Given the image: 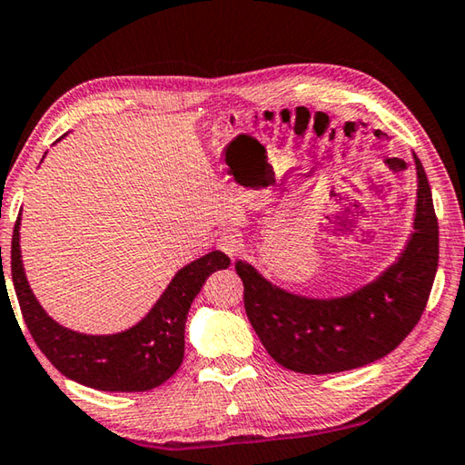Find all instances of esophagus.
I'll return each mask as SVG.
<instances>
[{"mask_svg":"<svg viewBox=\"0 0 465 465\" xmlns=\"http://www.w3.org/2000/svg\"><path fill=\"white\" fill-rule=\"evenodd\" d=\"M241 247H242L241 241L234 237V234H231V232H226V234H223V237L218 239V249L223 251V253H226L231 259H234V257L241 253Z\"/></svg>","mask_w":465,"mask_h":465,"instance_id":"1","label":"esophagus"}]
</instances>
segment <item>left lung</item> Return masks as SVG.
I'll return each instance as SVG.
<instances>
[{"label": "left lung", "instance_id": "8db88e82", "mask_svg": "<svg viewBox=\"0 0 465 465\" xmlns=\"http://www.w3.org/2000/svg\"><path fill=\"white\" fill-rule=\"evenodd\" d=\"M417 208L402 253L376 280L339 298H306L237 262L245 311L275 361L298 373L361 368L402 343L420 321L439 262V226L429 179L417 154Z\"/></svg>", "mask_w": 465, "mask_h": 465}]
</instances>
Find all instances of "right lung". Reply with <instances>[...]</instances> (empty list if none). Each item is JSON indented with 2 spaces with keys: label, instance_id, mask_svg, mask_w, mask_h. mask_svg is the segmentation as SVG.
I'll list each match as a JSON object with an SVG mask.
<instances>
[{
  "label": "right lung",
  "instance_id": "obj_1",
  "mask_svg": "<svg viewBox=\"0 0 465 465\" xmlns=\"http://www.w3.org/2000/svg\"><path fill=\"white\" fill-rule=\"evenodd\" d=\"M18 216L12 237V280L24 322L40 351L63 376L104 392H144L167 381L183 361L185 321L193 298L212 273L231 265L212 251L175 273L141 322L114 335H85L63 327L32 294L22 265ZM2 263V249H0ZM4 280V278H2Z\"/></svg>",
  "mask_w": 465,
  "mask_h": 465
}]
</instances>
